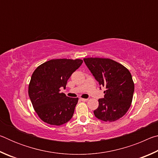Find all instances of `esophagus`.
<instances>
[{
    "mask_svg": "<svg viewBox=\"0 0 158 158\" xmlns=\"http://www.w3.org/2000/svg\"><path fill=\"white\" fill-rule=\"evenodd\" d=\"M88 100H89V99H85V98H81V101H83V102H86V101H88Z\"/></svg>",
    "mask_w": 158,
    "mask_h": 158,
    "instance_id": "34e87169",
    "label": "esophagus"
}]
</instances>
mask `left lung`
<instances>
[{"mask_svg": "<svg viewBox=\"0 0 158 158\" xmlns=\"http://www.w3.org/2000/svg\"><path fill=\"white\" fill-rule=\"evenodd\" d=\"M84 61L100 86L106 88L104 98L99 99L98 107L93 111L95 116L105 122L121 118L130 107L135 90L130 71L109 58H88Z\"/></svg>", "mask_w": 158, "mask_h": 158, "instance_id": "1", "label": "left lung"}]
</instances>
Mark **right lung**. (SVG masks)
I'll list each match as a JSON object with an SVG mask.
<instances>
[{
  "mask_svg": "<svg viewBox=\"0 0 158 158\" xmlns=\"http://www.w3.org/2000/svg\"><path fill=\"white\" fill-rule=\"evenodd\" d=\"M83 63L82 60L52 59L37 67L32 74L28 95L35 111L44 122L61 125L72 118L78 98L60 92Z\"/></svg>",
  "mask_w": 158,
  "mask_h": 158,
  "instance_id": "obj_1",
  "label": "right lung"
}]
</instances>
